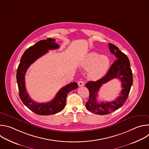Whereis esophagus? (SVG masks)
<instances>
[{"label":"esophagus","mask_w":149,"mask_h":149,"mask_svg":"<svg viewBox=\"0 0 149 149\" xmlns=\"http://www.w3.org/2000/svg\"><path fill=\"white\" fill-rule=\"evenodd\" d=\"M78 86L79 87H82V86H84V82L82 81H79L78 82Z\"/></svg>","instance_id":"esophagus-1"}]
</instances>
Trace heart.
I'll list each match as a JSON object with an SVG mask.
<instances>
[{"mask_svg":"<svg viewBox=\"0 0 149 149\" xmlns=\"http://www.w3.org/2000/svg\"><path fill=\"white\" fill-rule=\"evenodd\" d=\"M110 66V59L106 55H100L97 52L88 53L81 63V67L88 70V77L91 79H98L107 72Z\"/></svg>","mask_w":149,"mask_h":149,"instance_id":"heart-1","label":"heart"}]
</instances>
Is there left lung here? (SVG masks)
Instances as JSON below:
<instances>
[{
  "mask_svg": "<svg viewBox=\"0 0 149 149\" xmlns=\"http://www.w3.org/2000/svg\"><path fill=\"white\" fill-rule=\"evenodd\" d=\"M109 45L110 52L115 55L116 61L104 77L96 81H89L86 84L90 92L89 100L86 107L90 112L98 115L109 114L123 105L128 97L133 84V74L128 57L116 45L111 43H109ZM114 78L120 79L122 82V90L120 96L114 102L98 103L96 101L97 94L102 85Z\"/></svg>",
  "mask_w": 149,
  "mask_h": 149,
  "instance_id": "left-lung-1",
  "label": "left lung"
}]
</instances>
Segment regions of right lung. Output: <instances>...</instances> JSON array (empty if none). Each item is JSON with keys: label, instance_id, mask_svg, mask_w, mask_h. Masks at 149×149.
Listing matches in <instances>:
<instances>
[{"label": "right lung", "instance_id": "right-lung-1", "mask_svg": "<svg viewBox=\"0 0 149 149\" xmlns=\"http://www.w3.org/2000/svg\"><path fill=\"white\" fill-rule=\"evenodd\" d=\"M55 41V39L48 38L46 40H41L29 47L21 57L17 70L16 79L20 98L29 110L39 115L48 116L61 111L65 108L68 94L78 88L77 82H71L62 87L58 92L54 100L47 103H38L32 100L26 92L25 75L27 70L32 63L47 53L48 50L59 48Z\"/></svg>", "mask_w": 149, "mask_h": 149}]
</instances>
